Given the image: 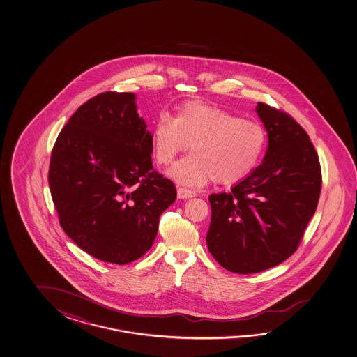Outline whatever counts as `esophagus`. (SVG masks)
<instances>
[{"mask_svg":"<svg viewBox=\"0 0 357 357\" xmlns=\"http://www.w3.org/2000/svg\"><path fill=\"white\" fill-rule=\"evenodd\" d=\"M176 195H178V198L179 199H188V198H192V197H195L197 193L193 192V190H189L187 188H182V187H178L176 189Z\"/></svg>","mask_w":357,"mask_h":357,"instance_id":"34e87169","label":"esophagus"}]
</instances>
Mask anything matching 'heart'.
I'll use <instances>...</instances> for the list:
<instances>
[{
	"label": "heart",
	"instance_id": "obj_1",
	"mask_svg": "<svg viewBox=\"0 0 357 357\" xmlns=\"http://www.w3.org/2000/svg\"><path fill=\"white\" fill-rule=\"evenodd\" d=\"M189 142L193 153L169 170L175 182L199 187L213 179L229 185L255 168L266 134L257 122L202 102H187L178 108L175 117L162 114L155 122L151 131L155 160L168 165Z\"/></svg>",
	"mask_w": 357,
	"mask_h": 357
}]
</instances>
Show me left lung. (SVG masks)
I'll return each mask as SVG.
<instances>
[{"label": "left lung", "instance_id": "1", "mask_svg": "<svg viewBox=\"0 0 357 357\" xmlns=\"http://www.w3.org/2000/svg\"><path fill=\"white\" fill-rule=\"evenodd\" d=\"M256 114L269 140L263 162L229 193L209 195V252L236 274L260 273L294 254L322 187L318 155L302 126L261 102Z\"/></svg>", "mask_w": 357, "mask_h": 357}]
</instances>
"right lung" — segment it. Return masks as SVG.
I'll return each mask as SVG.
<instances>
[{
  "label": "right lung",
  "mask_w": 357,
  "mask_h": 357,
  "mask_svg": "<svg viewBox=\"0 0 357 357\" xmlns=\"http://www.w3.org/2000/svg\"><path fill=\"white\" fill-rule=\"evenodd\" d=\"M146 128L134 93L105 92L75 111L52 151L47 179L61 227L106 263L142 257L176 198L174 183L154 170Z\"/></svg>",
  "instance_id": "add662e5"
}]
</instances>
